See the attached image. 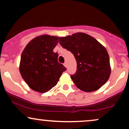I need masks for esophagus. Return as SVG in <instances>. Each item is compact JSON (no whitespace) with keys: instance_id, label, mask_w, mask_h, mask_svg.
Returning a JSON list of instances; mask_svg holds the SVG:
<instances>
[{"instance_id":"obj_1","label":"esophagus","mask_w":129,"mask_h":129,"mask_svg":"<svg viewBox=\"0 0 129 129\" xmlns=\"http://www.w3.org/2000/svg\"><path fill=\"white\" fill-rule=\"evenodd\" d=\"M63 66H64L67 68V62H65L64 63H63Z\"/></svg>"}]
</instances>
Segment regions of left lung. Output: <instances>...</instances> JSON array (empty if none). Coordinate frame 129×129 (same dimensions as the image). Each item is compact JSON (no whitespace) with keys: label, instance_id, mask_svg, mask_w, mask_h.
Wrapping results in <instances>:
<instances>
[{"label":"left lung","instance_id":"8db88e82","mask_svg":"<svg viewBox=\"0 0 129 129\" xmlns=\"http://www.w3.org/2000/svg\"><path fill=\"white\" fill-rule=\"evenodd\" d=\"M59 44L76 59V72L71 78L78 88L90 92L107 82L111 72L109 56L96 39L84 33H76L60 38Z\"/></svg>","mask_w":129,"mask_h":129}]
</instances>
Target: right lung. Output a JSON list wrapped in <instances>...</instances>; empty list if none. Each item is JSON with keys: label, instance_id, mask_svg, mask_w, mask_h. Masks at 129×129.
<instances>
[{"label": "right lung", "instance_id": "obj_1", "mask_svg": "<svg viewBox=\"0 0 129 129\" xmlns=\"http://www.w3.org/2000/svg\"><path fill=\"white\" fill-rule=\"evenodd\" d=\"M59 38L41 35L29 42L22 53L20 72L28 85L40 93L49 91L57 84L66 68L58 62L53 49Z\"/></svg>", "mask_w": 129, "mask_h": 129}]
</instances>
